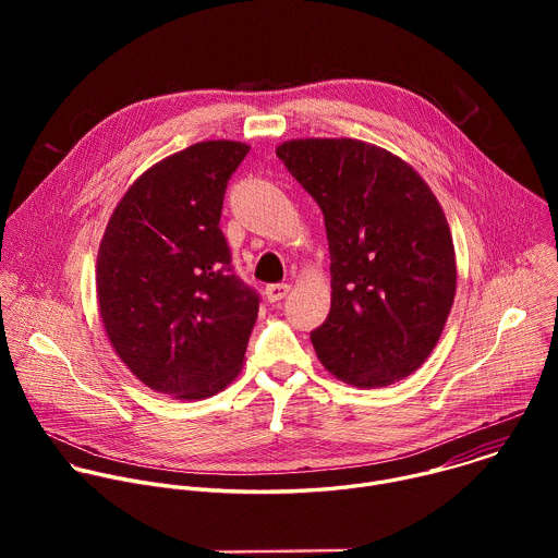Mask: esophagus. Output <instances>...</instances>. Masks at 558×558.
<instances>
[{
    "mask_svg": "<svg viewBox=\"0 0 558 558\" xmlns=\"http://www.w3.org/2000/svg\"><path fill=\"white\" fill-rule=\"evenodd\" d=\"M289 291H291V284H287V282H282V284H269V287L265 289L269 302H280V300H284Z\"/></svg>",
    "mask_w": 558,
    "mask_h": 558,
    "instance_id": "34e87169",
    "label": "esophagus"
}]
</instances>
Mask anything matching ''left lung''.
<instances>
[{
	"instance_id": "8db88e82",
	"label": "left lung",
	"mask_w": 558,
	"mask_h": 558,
	"mask_svg": "<svg viewBox=\"0 0 558 558\" xmlns=\"http://www.w3.org/2000/svg\"><path fill=\"white\" fill-rule=\"evenodd\" d=\"M325 214L331 311L311 333L344 384L381 388L437 347L457 291L446 214L411 163L360 138H291L276 147Z\"/></svg>"
}]
</instances>
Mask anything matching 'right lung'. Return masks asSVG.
<instances>
[{"mask_svg": "<svg viewBox=\"0 0 558 558\" xmlns=\"http://www.w3.org/2000/svg\"><path fill=\"white\" fill-rule=\"evenodd\" d=\"M241 141H203L147 168L117 203L97 256L106 336L147 388L205 400L243 371L258 295L231 274L218 227Z\"/></svg>", "mask_w": 558, "mask_h": 558, "instance_id": "obj_1", "label": "right lung"}]
</instances>
